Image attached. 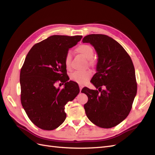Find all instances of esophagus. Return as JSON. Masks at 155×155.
<instances>
[{
	"label": "esophagus",
	"mask_w": 155,
	"mask_h": 155,
	"mask_svg": "<svg viewBox=\"0 0 155 155\" xmlns=\"http://www.w3.org/2000/svg\"><path fill=\"white\" fill-rule=\"evenodd\" d=\"M79 89H80V92H81V89H82V88H83V85H79Z\"/></svg>",
	"instance_id": "34e87169"
}]
</instances>
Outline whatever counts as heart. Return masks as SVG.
<instances>
[{
    "label": "heart",
    "mask_w": 155,
    "mask_h": 155,
    "mask_svg": "<svg viewBox=\"0 0 155 155\" xmlns=\"http://www.w3.org/2000/svg\"><path fill=\"white\" fill-rule=\"evenodd\" d=\"M76 52L81 54L85 59H88V65L91 67L96 66V61L92 59L94 56V50L90 45H82L79 46L76 48ZM71 59L72 55L70 51H67L64 56V61L65 67L67 69L70 70L71 68ZM92 76V73L89 70H84V71H75L70 74V78L71 80L76 82L80 85L85 83Z\"/></svg>",
    "instance_id": "heart-1"
}]
</instances>
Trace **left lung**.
I'll return each mask as SVG.
<instances>
[{"label": "left lung", "instance_id": "obj_1", "mask_svg": "<svg viewBox=\"0 0 155 155\" xmlns=\"http://www.w3.org/2000/svg\"><path fill=\"white\" fill-rule=\"evenodd\" d=\"M83 43H91L98 55L97 72L91 81L97 90H81L88 96L86 115L100 127H113L127 117L137 94L133 61L123 46L106 35H88Z\"/></svg>", "mask_w": 155, "mask_h": 155}]
</instances>
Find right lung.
<instances>
[{
  "label": "right lung",
  "instance_id": "add662e5",
  "mask_svg": "<svg viewBox=\"0 0 155 155\" xmlns=\"http://www.w3.org/2000/svg\"><path fill=\"white\" fill-rule=\"evenodd\" d=\"M82 37L51 35L34 45L26 55L20 73L21 104L31 122L41 129L54 130L61 125L67 117L65 105L79 92L76 82L68 81L64 59ZM59 81L65 83L64 88L55 87Z\"/></svg>",
  "mask_w": 155,
  "mask_h": 155
}]
</instances>
